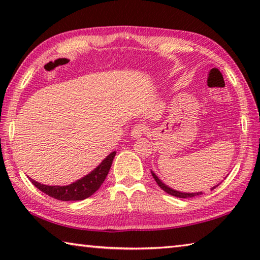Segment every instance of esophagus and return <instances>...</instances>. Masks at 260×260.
<instances>
[{"mask_svg": "<svg viewBox=\"0 0 260 260\" xmlns=\"http://www.w3.org/2000/svg\"><path fill=\"white\" fill-rule=\"evenodd\" d=\"M147 132V126L144 124H138L135 125L133 128H132L131 134L133 138H140V136H142L144 133Z\"/></svg>", "mask_w": 260, "mask_h": 260, "instance_id": "34e87169", "label": "esophagus"}]
</instances>
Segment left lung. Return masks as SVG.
Segmentation results:
<instances>
[{
    "label": "left lung",
    "instance_id": "8db88e82",
    "mask_svg": "<svg viewBox=\"0 0 260 260\" xmlns=\"http://www.w3.org/2000/svg\"><path fill=\"white\" fill-rule=\"evenodd\" d=\"M151 174H152V177H153V179H155V181L157 182L158 186H159L162 189V190L166 191L167 193H170V195L175 196V197H179V199H188V197H195L197 195H202V193H203L202 191L201 192H180V191H177V190H174V189H172V188L167 187L165 183H162L160 180L158 179V177H157L155 173L151 172ZM217 187H218V184L215 187L211 188V190H212V189H214V188H217Z\"/></svg>",
    "mask_w": 260,
    "mask_h": 260
}]
</instances>
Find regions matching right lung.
Here are the masks:
<instances>
[{
    "mask_svg": "<svg viewBox=\"0 0 260 260\" xmlns=\"http://www.w3.org/2000/svg\"><path fill=\"white\" fill-rule=\"evenodd\" d=\"M114 156H116V151L110 153L89 174H87L86 177L81 178L76 182L69 184V186H47V184L37 182L33 179H30V182L39 190L47 193L48 196L54 197L56 200L65 202L82 201L93 195L102 186V183L104 182V180L109 173L110 167L112 165Z\"/></svg>",
    "mask_w": 260,
    "mask_h": 260,
    "instance_id": "right-lung-1",
    "label": "right lung"
}]
</instances>
